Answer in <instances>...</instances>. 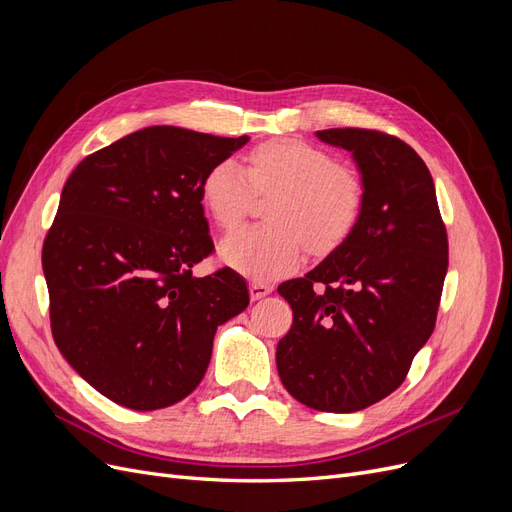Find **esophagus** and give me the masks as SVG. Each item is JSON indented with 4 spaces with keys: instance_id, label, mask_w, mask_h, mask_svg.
I'll return each instance as SVG.
<instances>
[{
    "instance_id": "34e87169",
    "label": "esophagus",
    "mask_w": 512,
    "mask_h": 512,
    "mask_svg": "<svg viewBox=\"0 0 512 512\" xmlns=\"http://www.w3.org/2000/svg\"><path fill=\"white\" fill-rule=\"evenodd\" d=\"M271 290H273V288H271L269 284L260 282V280H254V282L250 284V297H252V301H258V299H262V297H267V294H269Z\"/></svg>"
}]
</instances>
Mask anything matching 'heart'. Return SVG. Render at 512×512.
Masks as SVG:
<instances>
[{
	"label": "heart",
	"mask_w": 512,
	"mask_h": 512,
	"mask_svg": "<svg viewBox=\"0 0 512 512\" xmlns=\"http://www.w3.org/2000/svg\"><path fill=\"white\" fill-rule=\"evenodd\" d=\"M256 194H275L265 211L271 226L237 230L222 243L226 265L252 277H280L297 269L305 245L314 254L333 252L350 237L365 205L359 170L294 138L254 147L247 168L230 158L213 164L200 188L222 230L243 222Z\"/></svg>",
	"instance_id": "1"
}]
</instances>
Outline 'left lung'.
Segmentation results:
<instances>
[{"mask_svg": "<svg viewBox=\"0 0 512 512\" xmlns=\"http://www.w3.org/2000/svg\"><path fill=\"white\" fill-rule=\"evenodd\" d=\"M316 134L352 151L365 205L342 245L277 288L292 307V327L275 361L294 399L346 414L406 380L436 327L448 239L429 168L408 143L367 128Z\"/></svg>", "mask_w": 512, "mask_h": 512, "instance_id": "1", "label": "left lung"}]
</instances>
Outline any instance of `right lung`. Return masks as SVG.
Returning a JSON list of instances; mask_svg holds the SVG:
<instances>
[{
  "label": "right lung",
  "instance_id": "right-lung-1",
  "mask_svg": "<svg viewBox=\"0 0 512 512\" xmlns=\"http://www.w3.org/2000/svg\"><path fill=\"white\" fill-rule=\"evenodd\" d=\"M250 138L151 126L72 170L42 245L53 339L98 393L130 410L188 397L222 322L250 303L230 267L194 277L213 254L207 170Z\"/></svg>",
  "mask_w": 512,
  "mask_h": 512
}]
</instances>
